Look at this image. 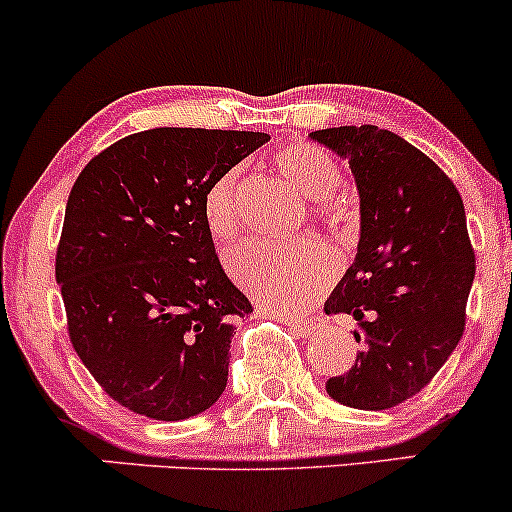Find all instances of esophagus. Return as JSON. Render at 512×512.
<instances>
[{
	"mask_svg": "<svg viewBox=\"0 0 512 512\" xmlns=\"http://www.w3.org/2000/svg\"><path fill=\"white\" fill-rule=\"evenodd\" d=\"M286 320H289L293 327H298V330H303V332L313 330V320H310L308 315H293V317H286Z\"/></svg>",
	"mask_w": 512,
	"mask_h": 512,
	"instance_id": "34e87169",
	"label": "esophagus"
}]
</instances>
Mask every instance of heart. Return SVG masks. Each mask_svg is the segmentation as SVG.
I'll return each mask as SVG.
<instances>
[{"mask_svg": "<svg viewBox=\"0 0 512 512\" xmlns=\"http://www.w3.org/2000/svg\"><path fill=\"white\" fill-rule=\"evenodd\" d=\"M274 168L303 199L317 202L315 214L325 221L339 219L342 204L332 197L339 185L337 161L310 142H291L274 154ZM243 178L231 168L209 185L202 202L204 223L211 238L228 243L240 228ZM228 269L252 296L276 308H301L315 298L330 276V257L313 240L291 245H267L260 240L228 252Z\"/></svg>", "mask_w": 512, "mask_h": 512, "instance_id": "obj_1", "label": "heart"}]
</instances>
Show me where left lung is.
Instances as JSON below:
<instances>
[{"label": "left lung", "instance_id": "1", "mask_svg": "<svg viewBox=\"0 0 512 512\" xmlns=\"http://www.w3.org/2000/svg\"><path fill=\"white\" fill-rule=\"evenodd\" d=\"M354 173L361 238L327 298L351 315L361 342L327 395L354 409H390L431 383L464 332L474 250L457 187L424 151L375 125L310 132Z\"/></svg>", "mask_w": 512, "mask_h": 512}]
</instances>
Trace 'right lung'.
Masks as SVG:
<instances>
[{
	"mask_svg": "<svg viewBox=\"0 0 512 512\" xmlns=\"http://www.w3.org/2000/svg\"><path fill=\"white\" fill-rule=\"evenodd\" d=\"M267 139L146 129L91 158L69 192L55 260L69 339L134 414L190 419L226 390L233 322L252 305L223 272L202 202Z\"/></svg>",
	"mask_w": 512,
	"mask_h": 512,
	"instance_id": "right-lung-1",
	"label": "right lung"
}]
</instances>
